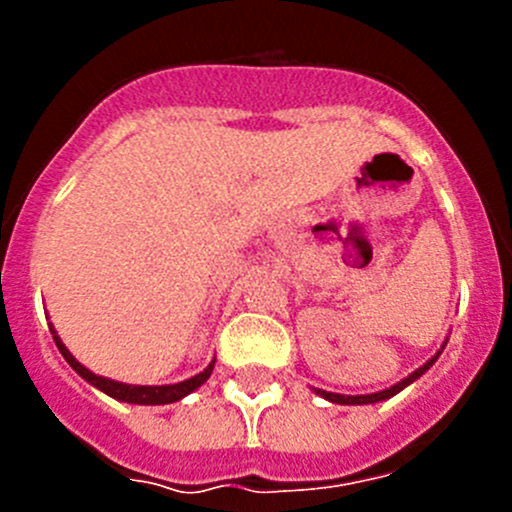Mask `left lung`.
<instances>
[{"label": "left lung", "instance_id": "8db88e82", "mask_svg": "<svg viewBox=\"0 0 512 512\" xmlns=\"http://www.w3.org/2000/svg\"><path fill=\"white\" fill-rule=\"evenodd\" d=\"M443 347H446V344H443ZM443 347H441V352H443ZM441 352H438V354H441ZM438 354H436V356H431V359H428L426 364H423V366H418V369L414 371V374H409V376H406V379H401L399 384L389 386V389H384V391H376V394H364V396H344V394H332V391H322V389H314V391H317V394L322 396V399L332 401V404H349V406L376 404V401H386V399H391V396H396V394H399L401 389H406V386H409V384H414V381L418 379V376H421V374H426V371L431 369V366H433V361L438 359Z\"/></svg>", "mask_w": 512, "mask_h": 512}]
</instances>
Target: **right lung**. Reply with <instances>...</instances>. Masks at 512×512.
<instances>
[{"label":"right lung","instance_id":"right-lung-1","mask_svg":"<svg viewBox=\"0 0 512 512\" xmlns=\"http://www.w3.org/2000/svg\"><path fill=\"white\" fill-rule=\"evenodd\" d=\"M49 329H51V334H54V342H56V347H59V352L64 354V359L69 361V366L76 371V374L81 376V379H86L91 386H96V389H101L103 394L113 396V399L126 401V404H141V406L173 404V401H180V399H183V396L193 394V391L198 389V386H203L205 381L210 379V374H213V366H215V361H210L208 369L200 371V374H195L193 379L180 381V384H168V386H133V384H121V381L106 379V376H96L94 371H89L84 364H79V361L74 359V354H71L69 349L64 347V342H61L59 334H56V329L51 327V324H49Z\"/></svg>","mask_w":512,"mask_h":512}]
</instances>
